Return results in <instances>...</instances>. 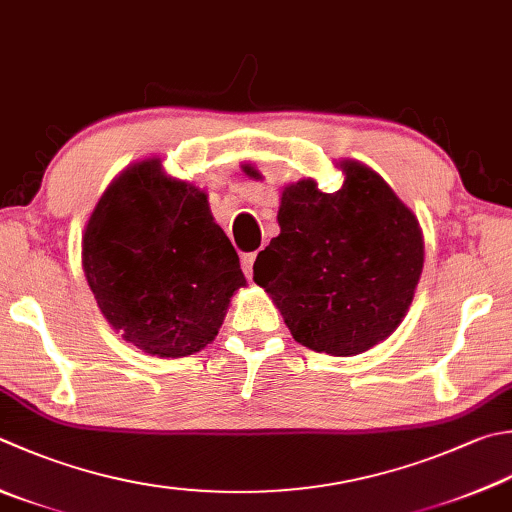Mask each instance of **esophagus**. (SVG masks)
<instances>
[{
  "label": "esophagus",
  "mask_w": 512,
  "mask_h": 512,
  "mask_svg": "<svg viewBox=\"0 0 512 512\" xmlns=\"http://www.w3.org/2000/svg\"><path fill=\"white\" fill-rule=\"evenodd\" d=\"M254 263H256V254H243V258H240V267H243L247 278L254 276Z\"/></svg>",
  "instance_id": "34e87169"
}]
</instances>
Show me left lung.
I'll use <instances>...</instances> for the list:
<instances>
[{"label": "left lung", "mask_w": 512, "mask_h": 512, "mask_svg": "<svg viewBox=\"0 0 512 512\" xmlns=\"http://www.w3.org/2000/svg\"><path fill=\"white\" fill-rule=\"evenodd\" d=\"M240 167L263 180L252 162ZM336 167L345 180L334 194H323L314 178L283 187L281 234L258 254L254 281L296 343L354 356L406 318L423 269V231L374 169L350 158Z\"/></svg>", "instance_id": "left-lung-1"}]
</instances>
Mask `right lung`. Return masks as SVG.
I'll list each match as a JSON object with an SVG mask.
<instances>
[{"label":"right lung","mask_w":512,"mask_h":512,"mask_svg":"<svg viewBox=\"0 0 512 512\" xmlns=\"http://www.w3.org/2000/svg\"><path fill=\"white\" fill-rule=\"evenodd\" d=\"M82 269L102 316L124 341L162 359L216 339L247 281L207 191L133 162L104 189L82 234Z\"/></svg>","instance_id":"obj_1"}]
</instances>
